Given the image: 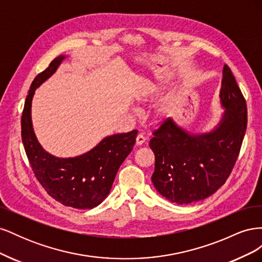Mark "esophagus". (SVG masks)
Wrapping results in <instances>:
<instances>
[{"mask_svg":"<svg viewBox=\"0 0 262 262\" xmlns=\"http://www.w3.org/2000/svg\"><path fill=\"white\" fill-rule=\"evenodd\" d=\"M145 138L142 136V134H139V136L137 137V140H136V144L138 145V146H140V145H142L143 143H145Z\"/></svg>","mask_w":262,"mask_h":262,"instance_id":"34e87169","label":"esophagus"}]
</instances>
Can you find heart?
Segmentation results:
<instances>
[{
	"mask_svg": "<svg viewBox=\"0 0 262 262\" xmlns=\"http://www.w3.org/2000/svg\"><path fill=\"white\" fill-rule=\"evenodd\" d=\"M165 80H157V81H148L145 80L140 86L139 91L134 95V99L138 102H146L154 97L158 96L165 89ZM171 108V100L166 99L160 106H157L155 109V119L156 121H163L169 116Z\"/></svg>",
	"mask_w": 262,
	"mask_h": 262,
	"instance_id": "obj_1",
	"label": "heart"
}]
</instances>
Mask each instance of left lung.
<instances>
[{"label":"left lung","mask_w":262,"mask_h":262,"mask_svg":"<svg viewBox=\"0 0 262 262\" xmlns=\"http://www.w3.org/2000/svg\"><path fill=\"white\" fill-rule=\"evenodd\" d=\"M221 120L204 133L189 132L167 119L153 132L152 182L168 201L189 204L207 199L225 184L238 157L247 128V106L231 69L223 68Z\"/></svg>","instance_id":"8db88e82"}]
</instances>
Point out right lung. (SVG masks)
I'll use <instances>...</instances> for the list:
<instances>
[{
	"label": "right lung",
	"instance_id": "add662e5",
	"mask_svg": "<svg viewBox=\"0 0 262 262\" xmlns=\"http://www.w3.org/2000/svg\"><path fill=\"white\" fill-rule=\"evenodd\" d=\"M66 58H55L31 83L21 115V140L35 176L49 195L67 207L93 209L109 194L119 167L136 143L138 131L106 137L89 152L75 157H57L43 149L33 128L31 102L35 91Z\"/></svg>",
	"mask_w": 262,
	"mask_h": 262
}]
</instances>
